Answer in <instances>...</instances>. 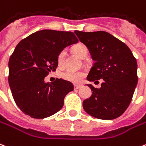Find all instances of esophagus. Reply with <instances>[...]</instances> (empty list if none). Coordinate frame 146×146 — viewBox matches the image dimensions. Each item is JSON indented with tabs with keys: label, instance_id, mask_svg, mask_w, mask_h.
Listing matches in <instances>:
<instances>
[{
	"label": "esophagus",
	"instance_id": "34e87169",
	"mask_svg": "<svg viewBox=\"0 0 146 146\" xmlns=\"http://www.w3.org/2000/svg\"><path fill=\"white\" fill-rule=\"evenodd\" d=\"M80 87H81V86L80 85H74V89H76V90H79Z\"/></svg>",
	"mask_w": 146,
	"mask_h": 146
}]
</instances>
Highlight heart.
Segmentation results:
<instances>
[{"label":"heart","mask_w":146,"mask_h":146,"mask_svg":"<svg viewBox=\"0 0 146 146\" xmlns=\"http://www.w3.org/2000/svg\"><path fill=\"white\" fill-rule=\"evenodd\" d=\"M72 50L76 55L79 56L81 58H85L88 54L87 46L82 43H78L75 44L72 47ZM65 54V50H62L57 54L56 61H57L59 66H62L63 64ZM84 76H85V73L83 71H75L72 70H67L63 71L60 73V77L62 79L73 83H80L84 77Z\"/></svg>","instance_id":"heart-1"}]
</instances>
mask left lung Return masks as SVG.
<instances>
[{"instance_id": "8db88e82", "label": "left lung", "mask_w": 146, "mask_h": 146, "mask_svg": "<svg viewBox=\"0 0 146 146\" xmlns=\"http://www.w3.org/2000/svg\"><path fill=\"white\" fill-rule=\"evenodd\" d=\"M75 33L95 61L87 80H103L100 89L88 84L93 92L83 102V109L100 119L118 118L129 106L137 85L136 59L125 43L107 32L75 31Z\"/></svg>"}]
</instances>
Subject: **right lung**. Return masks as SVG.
<instances>
[{"label": "right lung", "mask_w": 146, "mask_h": 146, "mask_svg": "<svg viewBox=\"0 0 146 146\" xmlns=\"http://www.w3.org/2000/svg\"><path fill=\"white\" fill-rule=\"evenodd\" d=\"M78 43L70 31L43 30L20 41L10 57L8 82L17 106L26 115L43 119L62 109L73 83L56 79L50 84L44 78L57 68L59 52Z\"/></svg>", "instance_id": "add662e5"}]
</instances>
